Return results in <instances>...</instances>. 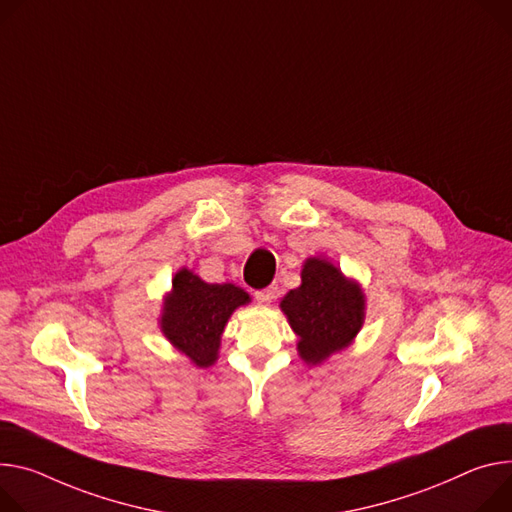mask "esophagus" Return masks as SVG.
Masks as SVG:
<instances>
[{
  "label": "esophagus",
  "instance_id": "obj_1",
  "mask_svg": "<svg viewBox=\"0 0 512 512\" xmlns=\"http://www.w3.org/2000/svg\"><path fill=\"white\" fill-rule=\"evenodd\" d=\"M275 296H277V286H269V288H265V290H257V292H255V300L261 302V304L273 302Z\"/></svg>",
  "mask_w": 512,
  "mask_h": 512
}]
</instances>
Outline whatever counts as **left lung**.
Masks as SVG:
<instances>
[{
    "label": "left lung",
    "instance_id": "8db88e82",
    "mask_svg": "<svg viewBox=\"0 0 512 512\" xmlns=\"http://www.w3.org/2000/svg\"><path fill=\"white\" fill-rule=\"evenodd\" d=\"M363 306L359 286L324 259H308L302 286L282 300L306 363H320L347 347L363 324Z\"/></svg>",
    "mask_w": 512,
    "mask_h": 512
}]
</instances>
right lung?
<instances>
[{
    "mask_svg": "<svg viewBox=\"0 0 512 512\" xmlns=\"http://www.w3.org/2000/svg\"><path fill=\"white\" fill-rule=\"evenodd\" d=\"M249 302V294L232 284H206L188 269L173 277L161 327L165 337L198 367L216 361L220 333L232 310Z\"/></svg>",
    "mask_w": 512,
    "mask_h": 512,
    "instance_id": "add662e5",
    "label": "right lung"
}]
</instances>
